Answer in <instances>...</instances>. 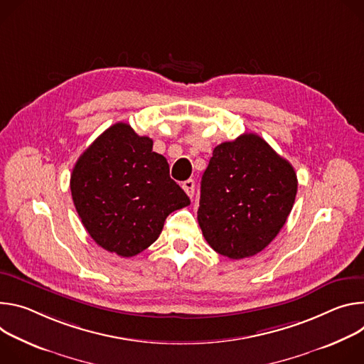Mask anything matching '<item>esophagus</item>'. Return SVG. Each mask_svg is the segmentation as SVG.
Listing matches in <instances>:
<instances>
[{
    "mask_svg": "<svg viewBox=\"0 0 364 364\" xmlns=\"http://www.w3.org/2000/svg\"><path fill=\"white\" fill-rule=\"evenodd\" d=\"M182 188H183V191L186 192V195L189 198L193 196V192H195V182H193V179H188V181L182 182Z\"/></svg>",
    "mask_w": 364,
    "mask_h": 364,
    "instance_id": "1",
    "label": "esophagus"
}]
</instances>
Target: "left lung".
<instances>
[{"label":"left lung","instance_id":"obj_1","mask_svg":"<svg viewBox=\"0 0 364 364\" xmlns=\"http://www.w3.org/2000/svg\"><path fill=\"white\" fill-rule=\"evenodd\" d=\"M298 179L260 136L218 144L200 181L198 223L208 245L230 259L260 253L285 225Z\"/></svg>","mask_w":364,"mask_h":364}]
</instances>
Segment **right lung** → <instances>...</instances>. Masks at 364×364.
<instances>
[{
	"label": "right lung",
	"instance_id": "obj_1",
	"mask_svg": "<svg viewBox=\"0 0 364 364\" xmlns=\"http://www.w3.org/2000/svg\"><path fill=\"white\" fill-rule=\"evenodd\" d=\"M153 140L129 124L107 129L82 154L70 175L77 215L98 246L133 257L157 240L166 217L191 200L169 176L168 160Z\"/></svg>",
	"mask_w": 364,
	"mask_h": 364
}]
</instances>
